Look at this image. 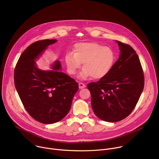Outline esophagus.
<instances>
[{"label": "esophagus", "mask_w": 159, "mask_h": 159, "mask_svg": "<svg viewBox=\"0 0 159 159\" xmlns=\"http://www.w3.org/2000/svg\"><path fill=\"white\" fill-rule=\"evenodd\" d=\"M79 89H84V88H85V87H86V85H85L84 84H83V83L79 82Z\"/></svg>", "instance_id": "obj_1"}]
</instances>
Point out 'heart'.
<instances>
[{
  "label": "heart",
  "instance_id": "obj_1",
  "mask_svg": "<svg viewBox=\"0 0 159 159\" xmlns=\"http://www.w3.org/2000/svg\"><path fill=\"white\" fill-rule=\"evenodd\" d=\"M116 60L115 52L96 42H84L75 44L74 52L66 53L65 61L69 72L75 74L83 63L79 78L85 80L92 77L102 79L112 70Z\"/></svg>",
  "mask_w": 159,
  "mask_h": 159
}]
</instances>
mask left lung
<instances>
[{
    "mask_svg": "<svg viewBox=\"0 0 159 159\" xmlns=\"http://www.w3.org/2000/svg\"><path fill=\"white\" fill-rule=\"evenodd\" d=\"M120 55L109 74L87 88L91 105L101 120L117 122L134 109L144 87V76L138 55L128 44L116 41Z\"/></svg>",
    "mask_w": 159,
    "mask_h": 159,
    "instance_id": "1",
    "label": "left lung"
}]
</instances>
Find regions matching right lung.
Instances as JSON below:
<instances>
[{
  "label": "right lung",
  "instance_id": "1",
  "mask_svg": "<svg viewBox=\"0 0 159 159\" xmlns=\"http://www.w3.org/2000/svg\"><path fill=\"white\" fill-rule=\"evenodd\" d=\"M57 39L33 43L20 56L14 70V84L25 109L35 120L52 124L61 120L69 112L78 83L61 72L56 60L52 69H39L36 63Z\"/></svg>",
  "mask_w": 159,
  "mask_h": 159
}]
</instances>
